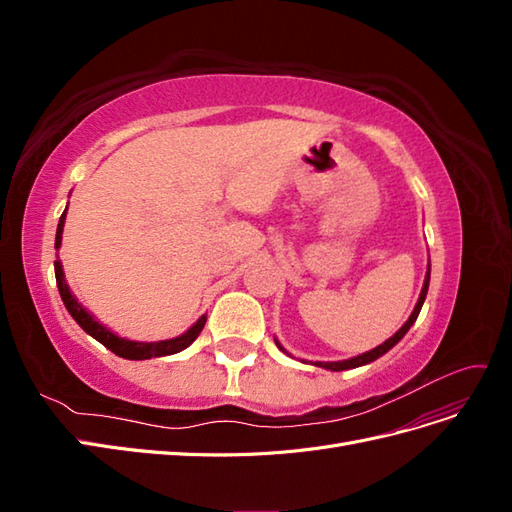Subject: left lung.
<instances>
[{"instance_id":"8db88e82","label":"left lung","mask_w":512,"mask_h":512,"mask_svg":"<svg viewBox=\"0 0 512 512\" xmlns=\"http://www.w3.org/2000/svg\"><path fill=\"white\" fill-rule=\"evenodd\" d=\"M427 288H429V271H427V275H425V284H423V290H421V297H418V303H416V307H414V312H412V316L406 320V324L404 327H401L393 337H389L386 339L384 344H380L378 348H374V350H369V352H365V354H359V356H354V359H348V361H337V363H314V365H318V367H324V369H331V371H344V369H352V367H361V365H367V363H371V361H376L378 356H382V354H386L389 352L401 337H404L408 331H410V327L414 324V320L418 318V314H421V307H423V303H425V297H427ZM280 346V344H277ZM282 348V346H280ZM284 350V348H282Z\"/></svg>"}]
</instances>
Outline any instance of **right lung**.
I'll use <instances>...</instances> for the list:
<instances>
[{
  "instance_id": "right-lung-1",
  "label": "right lung",
  "mask_w": 512,
  "mask_h": 512,
  "mask_svg": "<svg viewBox=\"0 0 512 512\" xmlns=\"http://www.w3.org/2000/svg\"><path fill=\"white\" fill-rule=\"evenodd\" d=\"M64 222H66V211L61 213L59 224H57V235H55V250H59L61 245V232H64ZM55 280H57V288L61 294V301H64L66 309L70 312V316L79 322V327L89 333L102 346H106L111 352H115L121 359H130V361H143V359H151V356H166V354H175L188 348L194 339L203 331L207 316H200L198 322L190 331H185L183 335L175 337V339H166V342H151V344H143V342H130V339H123L119 335H115L113 331H108L106 327L91 316L87 309L76 301L74 294L70 292L66 277H64V269H61V262L55 260Z\"/></svg>"
}]
</instances>
